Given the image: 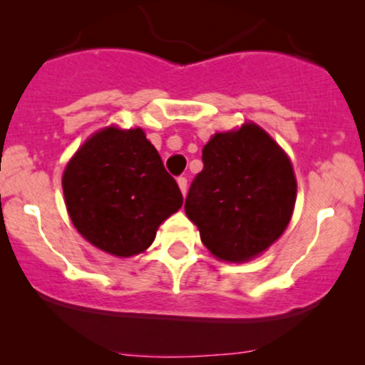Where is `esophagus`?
<instances>
[{"label":"esophagus","mask_w":365,"mask_h":365,"mask_svg":"<svg viewBox=\"0 0 365 365\" xmlns=\"http://www.w3.org/2000/svg\"><path fill=\"white\" fill-rule=\"evenodd\" d=\"M176 182H178V187H180V190H182V194L185 196V194H187V178H185V176H180Z\"/></svg>","instance_id":"obj_1"}]
</instances>
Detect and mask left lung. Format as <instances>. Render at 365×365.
I'll use <instances>...</instances> for the list:
<instances>
[{"label": "left lung", "mask_w": 365, "mask_h": 365, "mask_svg": "<svg viewBox=\"0 0 365 365\" xmlns=\"http://www.w3.org/2000/svg\"><path fill=\"white\" fill-rule=\"evenodd\" d=\"M203 171L190 183L185 213L205 247L224 261H247L270 247L292 219L297 180L292 162L257 125L215 134Z\"/></svg>", "instance_id": "left-lung-1"}]
</instances>
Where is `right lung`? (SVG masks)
Wrapping results in <instances>:
<instances>
[{
  "label": "right lung",
  "mask_w": 365,
  "mask_h": 365,
  "mask_svg": "<svg viewBox=\"0 0 365 365\" xmlns=\"http://www.w3.org/2000/svg\"><path fill=\"white\" fill-rule=\"evenodd\" d=\"M63 194L76 230L120 257L148 249L157 227L183 203L141 128L109 127L91 135L65 169Z\"/></svg>",
  "instance_id": "right-lung-1"
}]
</instances>
